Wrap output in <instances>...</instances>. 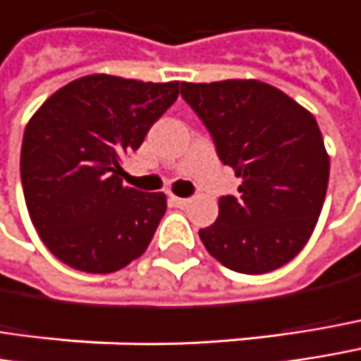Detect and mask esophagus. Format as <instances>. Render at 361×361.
Masks as SVG:
<instances>
[{
	"label": "esophagus",
	"mask_w": 361,
	"mask_h": 361,
	"mask_svg": "<svg viewBox=\"0 0 361 361\" xmlns=\"http://www.w3.org/2000/svg\"><path fill=\"white\" fill-rule=\"evenodd\" d=\"M169 202L173 204V207H178V209H183V207H188V198H180V196H169Z\"/></svg>",
	"instance_id": "esophagus-1"
}]
</instances>
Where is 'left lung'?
I'll return each instance as SVG.
<instances>
[{"instance_id": "left-lung-1", "label": "left lung", "mask_w": 361, "mask_h": 361, "mask_svg": "<svg viewBox=\"0 0 361 361\" xmlns=\"http://www.w3.org/2000/svg\"><path fill=\"white\" fill-rule=\"evenodd\" d=\"M181 97L242 178L240 196H221L216 221L198 231L204 247L235 273L287 264L310 240L329 185L314 115L260 80L181 82Z\"/></svg>"}]
</instances>
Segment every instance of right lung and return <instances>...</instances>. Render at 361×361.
Segmentation results:
<instances>
[{"instance_id":"right-lung-1","label":"right lung","mask_w":361,"mask_h":361,"mask_svg":"<svg viewBox=\"0 0 361 361\" xmlns=\"http://www.w3.org/2000/svg\"><path fill=\"white\" fill-rule=\"evenodd\" d=\"M178 94L180 82L92 74L53 92L30 117L20 152L24 200L63 264L105 275L145 254L167 198L123 185L121 159Z\"/></svg>"}]
</instances>
